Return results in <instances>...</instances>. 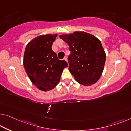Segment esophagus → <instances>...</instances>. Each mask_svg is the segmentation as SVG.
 Listing matches in <instances>:
<instances>
[{"label":"esophagus","instance_id":"34e87169","mask_svg":"<svg viewBox=\"0 0 131 131\" xmlns=\"http://www.w3.org/2000/svg\"><path fill=\"white\" fill-rule=\"evenodd\" d=\"M63 60H65V61H66V62H68V58H66V57H65V58H63Z\"/></svg>","mask_w":131,"mask_h":131}]
</instances>
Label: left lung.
<instances>
[{"mask_svg":"<svg viewBox=\"0 0 131 131\" xmlns=\"http://www.w3.org/2000/svg\"><path fill=\"white\" fill-rule=\"evenodd\" d=\"M59 37L69 45V70L76 81L85 86L96 83L102 75L106 60L101 41L85 32Z\"/></svg>","mask_w":131,"mask_h":131,"instance_id":"obj_1","label":"left lung"}]
</instances>
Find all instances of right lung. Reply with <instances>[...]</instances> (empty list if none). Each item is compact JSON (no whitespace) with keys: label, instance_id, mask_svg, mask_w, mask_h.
<instances>
[{"label":"right lung","instance_id":"obj_1","mask_svg":"<svg viewBox=\"0 0 131 131\" xmlns=\"http://www.w3.org/2000/svg\"><path fill=\"white\" fill-rule=\"evenodd\" d=\"M57 34L40 35L26 45L23 58V65L28 77L40 90L53 89L59 83L65 68V60H59L52 49Z\"/></svg>","mask_w":131,"mask_h":131}]
</instances>
